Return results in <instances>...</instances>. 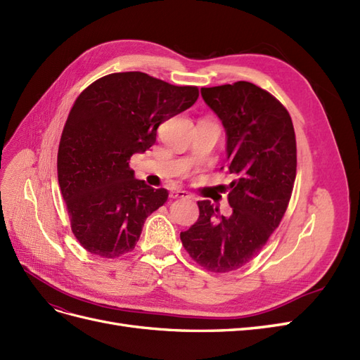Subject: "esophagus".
Here are the masks:
<instances>
[{"label": "esophagus", "mask_w": 360, "mask_h": 360, "mask_svg": "<svg viewBox=\"0 0 360 360\" xmlns=\"http://www.w3.org/2000/svg\"><path fill=\"white\" fill-rule=\"evenodd\" d=\"M169 197L171 198H188L189 197V192H186V191H183V189H172L171 192H169Z\"/></svg>", "instance_id": "1"}]
</instances>
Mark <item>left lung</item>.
<instances>
[{
	"instance_id": "8db88e82",
	"label": "left lung",
	"mask_w": 360,
	"mask_h": 360,
	"mask_svg": "<svg viewBox=\"0 0 360 360\" xmlns=\"http://www.w3.org/2000/svg\"><path fill=\"white\" fill-rule=\"evenodd\" d=\"M201 96L226 132L233 213L198 201V221L180 238L201 267L226 274L257 257L284 216L296 180V135L284 105L252 82L201 89Z\"/></svg>"
}]
</instances>
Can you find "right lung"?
Masks as SVG:
<instances>
[{"instance_id":"1","label":"right lung","mask_w":360,"mask_h":360,"mask_svg":"<svg viewBox=\"0 0 360 360\" xmlns=\"http://www.w3.org/2000/svg\"><path fill=\"white\" fill-rule=\"evenodd\" d=\"M197 86H177L143 72L111 73L78 96L58 147V183L72 233L93 255L132 250L167 189L136 180L129 160L156 143L158 127L198 99Z\"/></svg>"}]
</instances>
